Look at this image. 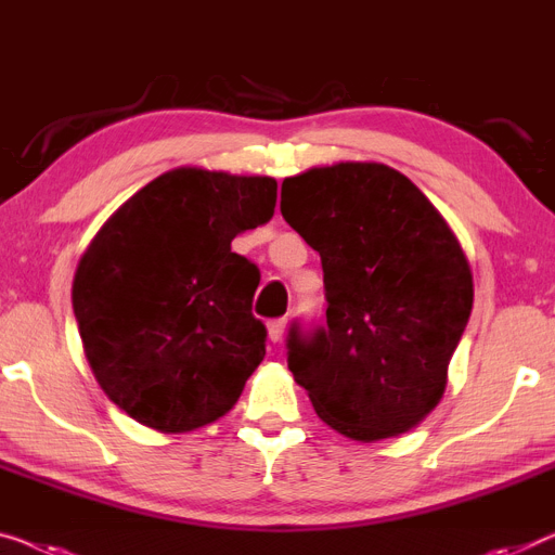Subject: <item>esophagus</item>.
I'll return each mask as SVG.
<instances>
[{
  "label": "esophagus",
  "mask_w": 555,
  "mask_h": 555,
  "mask_svg": "<svg viewBox=\"0 0 555 555\" xmlns=\"http://www.w3.org/2000/svg\"><path fill=\"white\" fill-rule=\"evenodd\" d=\"M284 331H286V319H274L269 321V338L274 344H279L281 338H284Z\"/></svg>",
  "instance_id": "obj_1"
}]
</instances>
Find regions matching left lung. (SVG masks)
I'll list each match as a JSON object with an SVG mask.
<instances>
[{"mask_svg": "<svg viewBox=\"0 0 555 555\" xmlns=\"http://www.w3.org/2000/svg\"><path fill=\"white\" fill-rule=\"evenodd\" d=\"M281 217L321 256L326 324L288 328V369L313 411L353 441H382L441 401L474 306L459 238L409 177L341 162L288 177Z\"/></svg>", "mask_w": 555, "mask_h": 555, "instance_id": "8db88e82", "label": "left lung"}]
</instances>
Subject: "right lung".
Returning <instances> with one entry per match:
<instances>
[{
	"instance_id": "add662e5",
	"label": "right lung",
	"mask_w": 555,
	"mask_h": 555,
	"mask_svg": "<svg viewBox=\"0 0 555 555\" xmlns=\"http://www.w3.org/2000/svg\"><path fill=\"white\" fill-rule=\"evenodd\" d=\"M276 181L181 167L149 181L99 229L72 304L104 393L162 434L211 424L267 357L251 313L259 267L231 238L274 217Z\"/></svg>"
}]
</instances>
